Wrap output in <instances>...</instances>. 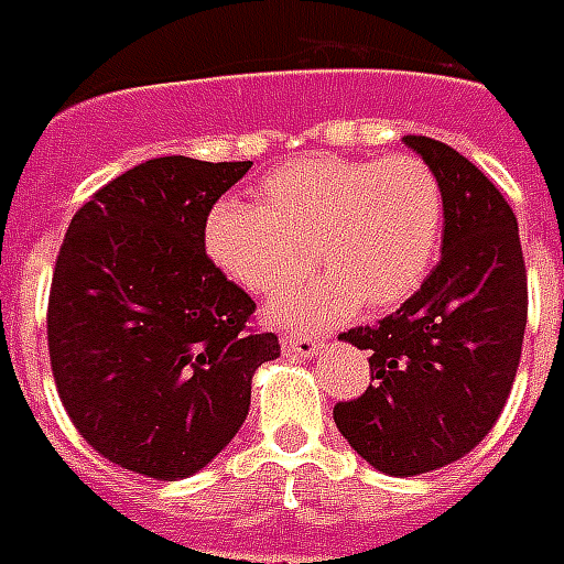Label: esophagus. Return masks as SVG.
Listing matches in <instances>:
<instances>
[{"label": "esophagus", "mask_w": 564, "mask_h": 564, "mask_svg": "<svg viewBox=\"0 0 564 564\" xmlns=\"http://www.w3.org/2000/svg\"><path fill=\"white\" fill-rule=\"evenodd\" d=\"M319 349H323V344H319L316 337H307V335H286V337H283V352H293V356L311 358V356H316Z\"/></svg>", "instance_id": "1"}]
</instances>
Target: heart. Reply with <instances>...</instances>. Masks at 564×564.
Wrapping results in <instances>:
<instances>
[{
    "label": "heart",
    "mask_w": 564,
    "mask_h": 564,
    "mask_svg": "<svg viewBox=\"0 0 564 564\" xmlns=\"http://www.w3.org/2000/svg\"><path fill=\"white\" fill-rule=\"evenodd\" d=\"M440 229V178L415 154H314L262 178L260 203H215L203 241L208 260L257 295L302 278L314 257L325 278L281 293L269 314L316 328L356 307L379 314L410 299L431 269Z\"/></svg>",
    "instance_id": "obj_1"
}]
</instances>
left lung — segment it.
<instances>
[{
	"label": "left lung",
	"mask_w": 564,
	"mask_h": 564,
	"mask_svg": "<svg viewBox=\"0 0 564 564\" xmlns=\"http://www.w3.org/2000/svg\"><path fill=\"white\" fill-rule=\"evenodd\" d=\"M442 187V257L377 325L340 335L370 349V386L335 406L337 431L394 478L460 460L490 433L514 386L527 328V265L511 206L452 145L403 137Z\"/></svg>",
	"instance_id": "left-lung-1"
}]
</instances>
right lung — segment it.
<instances>
[{
	"instance_id": "add662e5",
	"label": "right lung",
	"mask_w": 564,
	"mask_h": 564,
	"mask_svg": "<svg viewBox=\"0 0 564 564\" xmlns=\"http://www.w3.org/2000/svg\"><path fill=\"white\" fill-rule=\"evenodd\" d=\"M248 170L154 158L70 218L50 286V367L74 427L122 469L199 473L248 419L253 370L281 356L203 241L212 206Z\"/></svg>"
}]
</instances>
